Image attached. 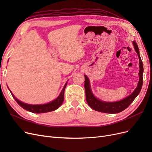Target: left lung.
I'll return each mask as SVG.
<instances>
[{
    "instance_id": "left-lung-1",
    "label": "left lung",
    "mask_w": 152,
    "mask_h": 152,
    "mask_svg": "<svg viewBox=\"0 0 152 152\" xmlns=\"http://www.w3.org/2000/svg\"><path fill=\"white\" fill-rule=\"evenodd\" d=\"M133 45H134L136 52L137 54V56H138L139 61H140V72H139L140 80L136 89L130 96H129L128 97L124 98L122 100L119 101V102H104L94 97L91 90L89 80L88 79V78H87L86 75H84L85 77L84 87H85V91H86V101H87V104H89V106L91 108H93V110H96V111L103 112V113H117L121 112L122 111H123V110L126 109L131 104V103L136 98V96L140 93V91L141 89V87L142 86V72H143V65H142V62L141 61V57L140 56V51H139L138 47H137V45L135 41L133 42Z\"/></svg>"
}]
</instances>
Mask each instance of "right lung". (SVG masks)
Wrapping results in <instances>:
<instances>
[{"mask_svg":"<svg viewBox=\"0 0 152 152\" xmlns=\"http://www.w3.org/2000/svg\"><path fill=\"white\" fill-rule=\"evenodd\" d=\"M67 83L65 84V86L63 88L60 94L58 96V97L53 102H50L47 104H37V105H33V104H26L23 103L20 101L18 100L16 98H15V96L13 95V94L11 92V93L12 96V97L14 98L16 100V102L18 103V104H19L20 107H21L27 110V111L31 112L32 113H46L49 112H52L54 111V110L58 109L61 104L63 102L64 100V93H65V87L66 86Z\"/></svg>","mask_w":152,"mask_h":152,"instance_id":"right-lung-1","label":"right lung"}]
</instances>
